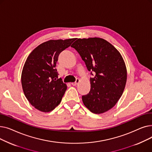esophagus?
Wrapping results in <instances>:
<instances>
[{
    "label": "esophagus",
    "instance_id": "1",
    "mask_svg": "<svg viewBox=\"0 0 152 152\" xmlns=\"http://www.w3.org/2000/svg\"><path fill=\"white\" fill-rule=\"evenodd\" d=\"M80 82V80H79V79H76V81L75 82V83H71V84L73 85V86H76V85H77L78 84H79V83Z\"/></svg>",
    "mask_w": 152,
    "mask_h": 152
}]
</instances>
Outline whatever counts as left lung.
I'll return each instance as SVG.
<instances>
[{
    "label": "left lung",
    "mask_w": 152,
    "mask_h": 152,
    "mask_svg": "<svg viewBox=\"0 0 152 152\" xmlns=\"http://www.w3.org/2000/svg\"><path fill=\"white\" fill-rule=\"evenodd\" d=\"M71 47L94 75L89 93L82 96L84 105L93 113L106 112L116 104L125 88L127 69L121 53L100 37L77 39Z\"/></svg>",
    "instance_id": "1"
}]
</instances>
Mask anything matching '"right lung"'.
<instances>
[{"label":"right lung","mask_w":152,"mask_h":152,"mask_svg":"<svg viewBox=\"0 0 152 152\" xmlns=\"http://www.w3.org/2000/svg\"><path fill=\"white\" fill-rule=\"evenodd\" d=\"M75 38L49 40L38 45L28 57L21 73L25 97L37 110L49 112L61 101L67 89L55 68L60 52L69 47Z\"/></svg>","instance_id":"right-lung-1"}]
</instances>
